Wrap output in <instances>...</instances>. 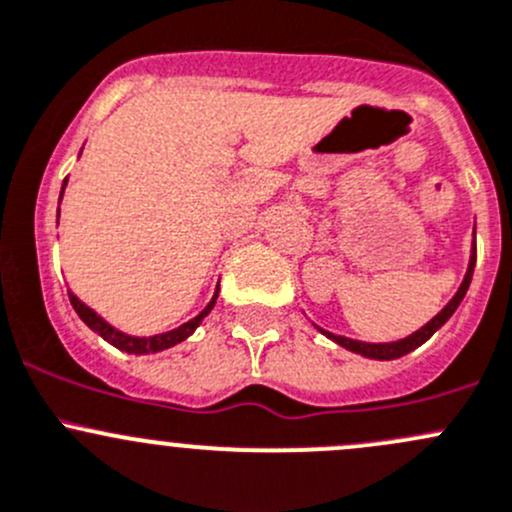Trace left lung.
Here are the masks:
<instances>
[{
  "label": "left lung",
  "mask_w": 512,
  "mask_h": 512,
  "mask_svg": "<svg viewBox=\"0 0 512 512\" xmlns=\"http://www.w3.org/2000/svg\"><path fill=\"white\" fill-rule=\"evenodd\" d=\"M473 267H476V250H473L471 262H468V272H466V277H463L461 287H458L456 297H453L451 302H448L446 307H443L441 312H438L436 317L431 319V322L423 324V327L418 329V332L409 334V337H406V339H399V342H391V344H366V342H356V339L337 337V334L324 332V329H319V332L327 334V337L332 339V342H337L339 347L349 349V352H356V354H361V356H369V359H379V361H386V359H399V356H404V354L414 352V349L421 347L423 342H428V339H431L433 334H436V329H441L443 324H446L448 319H451V314L456 312L458 304H461V302H463V297H466L468 287H471V280H473Z\"/></svg>",
  "instance_id": "8db88e82"
}]
</instances>
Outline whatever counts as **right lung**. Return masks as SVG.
Instances as JSON below:
<instances>
[{"mask_svg": "<svg viewBox=\"0 0 512 512\" xmlns=\"http://www.w3.org/2000/svg\"><path fill=\"white\" fill-rule=\"evenodd\" d=\"M66 180H69V178H66ZM66 180H64V185H61L59 203H61V198H64ZM69 299H71V304H74L76 314H79V317L84 319L86 327L94 329V332L101 334V337L106 339L108 344H113V347L121 349V352H128V354H156V352H163V349H168V347H175V344H180V342H183V339H188L190 334H193L195 329H198V324L203 322V319L210 314V309L215 307V299H218V289H215V294H213V299H210V304L203 309V312L198 314V317H193V319H190V322L180 324L178 329H170V332H165V334H156V337H131V334L118 332V329L111 327V324H108L106 319L98 317L94 309L86 307V304L81 302V299L76 297V294L69 292Z\"/></svg>", "mask_w": 512, "mask_h": 512, "instance_id": "1", "label": "right lung"}]
</instances>
